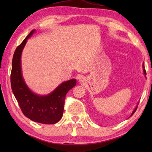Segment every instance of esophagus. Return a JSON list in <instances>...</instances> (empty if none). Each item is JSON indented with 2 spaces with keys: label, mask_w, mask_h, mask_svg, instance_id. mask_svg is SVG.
Segmentation results:
<instances>
[{
  "label": "esophagus",
  "mask_w": 152,
  "mask_h": 152,
  "mask_svg": "<svg viewBox=\"0 0 152 152\" xmlns=\"http://www.w3.org/2000/svg\"><path fill=\"white\" fill-rule=\"evenodd\" d=\"M86 79H85V78L84 77H83V76H80V78H79V82L80 83H82V84H83V83H84L85 82H86Z\"/></svg>",
  "instance_id": "esophagus-1"
}]
</instances>
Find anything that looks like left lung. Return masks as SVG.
Returning a JSON list of instances; mask_svg holds the SVG:
<instances>
[{
  "label": "left lung",
  "mask_w": 152,
  "mask_h": 152,
  "mask_svg": "<svg viewBox=\"0 0 152 152\" xmlns=\"http://www.w3.org/2000/svg\"><path fill=\"white\" fill-rule=\"evenodd\" d=\"M143 68H144V69H143V71H144V75H145V76H146V70H145V69H144V64H143ZM137 106H137V107L134 108V110H133V113H132V114H131V116H132V115H133V114H134V113L135 112H136V110H137Z\"/></svg>",
  "instance_id": "obj_1"
}]
</instances>
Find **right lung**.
Masks as SVG:
<instances>
[{
    "label": "right lung",
    "instance_id": "1",
    "mask_svg": "<svg viewBox=\"0 0 152 152\" xmlns=\"http://www.w3.org/2000/svg\"><path fill=\"white\" fill-rule=\"evenodd\" d=\"M34 31V29L32 31L15 49L12 59L11 87L23 114L27 118L40 124H54L62 118L65 96L76 85V80L71 79L63 82L45 96L35 94L28 88L22 76L21 56L27 39Z\"/></svg>",
    "mask_w": 152,
    "mask_h": 152
}]
</instances>
